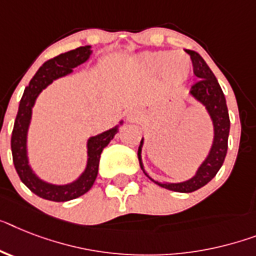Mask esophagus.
<instances>
[{"label": "esophagus", "mask_w": 256, "mask_h": 256, "mask_svg": "<svg viewBox=\"0 0 256 256\" xmlns=\"http://www.w3.org/2000/svg\"><path fill=\"white\" fill-rule=\"evenodd\" d=\"M141 114L137 111V110H130L128 111V114H126V118H128V120L130 122H137V120L140 119Z\"/></svg>", "instance_id": "esophagus-1"}]
</instances>
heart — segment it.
<instances>
[{
  "mask_svg": "<svg viewBox=\"0 0 256 256\" xmlns=\"http://www.w3.org/2000/svg\"><path fill=\"white\" fill-rule=\"evenodd\" d=\"M141 62L152 73L162 70L171 81H184L188 76L190 58L183 52H148L142 54Z\"/></svg>",
  "mask_w": 256,
  "mask_h": 256,
  "instance_id": "obj_1",
  "label": "heart"
}]
</instances>
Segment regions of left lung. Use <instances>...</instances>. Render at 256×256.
Returning <instances> with one entry per match:
<instances>
[{
  "instance_id": "left-lung-1",
  "label": "left lung",
  "mask_w": 256,
  "mask_h": 256,
  "mask_svg": "<svg viewBox=\"0 0 256 256\" xmlns=\"http://www.w3.org/2000/svg\"><path fill=\"white\" fill-rule=\"evenodd\" d=\"M187 54L191 57L194 73H195L196 77L200 78L195 85H192L191 94L206 106V110H208L209 115L213 120V126H214V141H213L212 149H210L208 158L202 162L194 178L187 182H183V183H170V184L156 182L157 184H160L164 188L175 192H186V194L202 188L216 176V174L222 166L224 161H225V157H226L228 138H229L230 130L226 99H225V95L220 88L217 78L214 77L210 68L206 65L204 58L198 52L187 50ZM141 144H142V140H141ZM138 160H140L141 168L144 170L142 164H141V146L138 148Z\"/></svg>"
}]
</instances>
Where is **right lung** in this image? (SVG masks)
Here are the masks:
<instances>
[{"label":"right lung","mask_w":256,"mask_h":256,"mask_svg":"<svg viewBox=\"0 0 256 256\" xmlns=\"http://www.w3.org/2000/svg\"><path fill=\"white\" fill-rule=\"evenodd\" d=\"M90 54H92L90 47L86 46V47L76 48L73 50L61 54L46 61L39 68V70L35 73L32 80L30 81L28 86L24 88V92H23L20 103H19L16 122H14V128H12V154L14 168H16L20 180L28 187L30 191H32L39 198L50 200V202H60L73 200L76 198L85 195L86 192L92 188L95 179H96V175H98L99 160H100L102 150L108 145L110 141L115 136V133L118 132V128H112V130L100 133L98 136L92 137L88 140V168H86L85 172L81 175V178L72 184L54 186L44 183L32 174V171L28 166L26 154V137L30 119H31V108L35 103V99L39 92L46 86L50 85L54 80L69 74L73 68L85 62L90 57Z\"/></svg>","instance_id":"obj_1"}]
</instances>
